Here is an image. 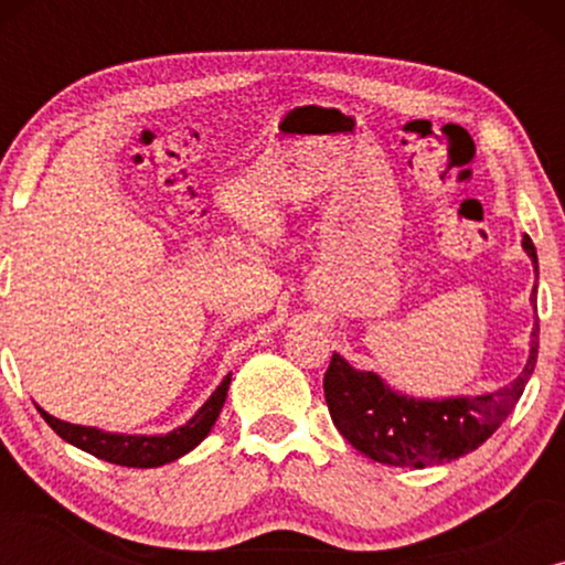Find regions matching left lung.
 <instances>
[{"instance_id": "8db88e82", "label": "left lung", "mask_w": 565, "mask_h": 565, "mask_svg": "<svg viewBox=\"0 0 565 565\" xmlns=\"http://www.w3.org/2000/svg\"><path fill=\"white\" fill-rule=\"evenodd\" d=\"M522 249L527 252L537 275V252L527 234L522 236ZM530 303L537 311V282ZM537 347L540 323L535 316L527 362L512 383L483 396L450 398L406 396L393 391L377 373L352 367L334 352L323 375V396L331 422L354 450L385 466H443L481 447L512 414L535 370Z\"/></svg>"}]
</instances>
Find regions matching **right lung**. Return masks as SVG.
Listing matches in <instances>:
<instances>
[{
	"label": "right lung",
	"instance_id": "add662e5",
	"mask_svg": "<svg viewBox=\"0 0 565 565\" xmlns=\"http://www.w3.org/2000/svg\"><path fill=\"white\" fill-rule=\"evenodd\" d=\"M228 385H231V373L223 377L218 388L211 393V398L198 408L190 422H184L182 427L167 431V435H120V431L82 427V424L61 422L49 412H43L38 404L35 406L43 419L49 422V427L56 431L61 439H66L68 445L79 447V450L95 455L99 460L115 462V466L159 468L177 458H182V455H188L190 450H195V447L211 435L213 424L218 419L223 404H226Z\"/></svg>",
	"mask_w": 565,
	"mask_h": 565
}]
</instances>
